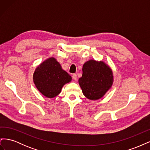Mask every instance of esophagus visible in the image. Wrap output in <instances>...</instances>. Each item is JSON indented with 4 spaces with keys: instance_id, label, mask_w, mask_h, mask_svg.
Returning a JSON list of instances; mask_svg holds the SVG:
<instances>
[{
    "instance_id": "1",
    "label": "esophagus",
    "mask_w": 150,
    "mask_h": 150,
    "mask_svg": "<svg viewBox=\"0 0 150 150\" xmlns=\"http://www.w3.org/2000/svg\"><path fill=\"white\" fill-rule=\"evenodd\" d=\"M72 78H73L75 81H77V79H78V78H77V75L76 74H73L72 75Z\"/></svg>"
}]
</instances>
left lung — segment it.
Masks as SVG:
<instances>
[{"label": "left lung", "mask_w": 150, "mask_h": 150, "mask_svg": "<svg viewBox=\"0 0 150 150\" xmlns=\"http://www.w3.org/2000/svg\"><path fill=\"white\" fill-rule=\"evenodd\" d=\"M112 81V72L110 67L103 61L90 60L83 65L79 84L86 98L97 100L110 89Z\"/></svg>", "instance_id": "1"}]
</instances>
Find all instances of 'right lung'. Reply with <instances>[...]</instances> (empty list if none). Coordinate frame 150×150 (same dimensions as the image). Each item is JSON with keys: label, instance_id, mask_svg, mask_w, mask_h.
I'll use <instances>...</instances> for the list:
<instances>
[{"label": "right lung", "instance_id": "obj_1", "mask_svg": "<svg viewBox=\"0 0 150 150\" xmlns=\"http://www.w3.org/2000/svg\"><path fill=\"white\" fill-rule=\"evenodd\" d=\"M71 76L63 70L55 58L51 57L41 63L34 72V83L44 96L49 98L57 96L62 86L71 81Z\"/></svg>", "mask_w": 150, "mask_h": 150}]
</instances>
